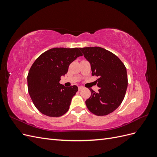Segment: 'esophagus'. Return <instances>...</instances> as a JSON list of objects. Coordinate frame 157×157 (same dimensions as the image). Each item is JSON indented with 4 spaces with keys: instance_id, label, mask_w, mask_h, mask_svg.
<instances>
[{
    "instance_id": "34e87169",
    "label": "esophagus",
    "mask_w": 157,
    "mask_h": 157,
    "mask_svg": "<svg viewBox=\"0 0 157 157\" xmlns=\"http://www.w3.org/2000/svg\"><path fill=\"white\" fill-rule=\"evenodd\" d=\"M83 87L82 86H78V90L79 91H80V90H83Z\"/></svg>"
}]
</instances>
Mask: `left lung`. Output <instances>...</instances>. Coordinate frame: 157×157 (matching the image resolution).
Masks as SVG:
<instances>
[{
    "instance_id": "8db88e82",
    "label": "left lung",
    "mask_w": 157,
    "mask_h": 157,
    "mask_svg": "<svg viewBox=\"0 0 157 157\" xmlns=\"http://www.w3.org/2000/svg\"><path fill=\"white\" fill-rule=\"evenodd\" d=\"M91 66L92 75L99 77L98 92L90 88L91 96L86 101L88 110L98 116L109 115L120 106L128 87L126 69L112 52L101 47L79 48Z\"/></svg>"
}]
</instances>
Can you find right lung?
Listing matches in <instances>:
<instances>
[{"label": "right lung", "instance_id": "right-lung-1", "mask_svg": "<svg viewBox=\"0 0 157 157\" xmlns=\"http://www.w3.org/2000/svg\"><path fill=\"white\" fill-rule=\"evenodd\" d=\"M82 54L79 48H54L46 51L32 65L27 75L29 96L36 108L44 115L58 117L67 113L77 86L59 83L69 66Z\"/></svg>", "mask_w": 157, "mask_h": 157}]
</instances>
